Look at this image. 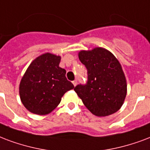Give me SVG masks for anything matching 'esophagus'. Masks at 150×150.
<instances>
[{"label":"esophagus","mask_w":150,"mask_h":150,"mask_svg":"<svg viewBox=\"0 0 150 150\" xmlns=\"http://www.w3.org/2000/svg\"><path fill=\"white\" fill-rule=\"evenodd\" d=\"M72 83H73V85L75 86L77 85V81H76V80H74V81L72 82Z\"/></svg>","instance_id":"obj_1"}]
</instances>
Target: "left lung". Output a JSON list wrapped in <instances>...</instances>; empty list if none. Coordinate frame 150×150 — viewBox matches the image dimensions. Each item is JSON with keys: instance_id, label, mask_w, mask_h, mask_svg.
<instances>
[{"instance_id": "obj_1", "label": "left lung", "mask_w": 150, "mask_h": 150, "mask_svg": "<svg viewBox=\"0 0 150 150\" xmlns=\"http://www.w3.org/2000/svg\"><path fill=\"white\" fill-rule=\"evenodd\" d=\"M79 58L87 69L86 85L74 88L90 112L107 116L122 107L127 95V80L120 63L106 49L81 50Z\"/></svg>"}]
</instances>
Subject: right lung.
I'll use <instances>...</instances> for the list:
<instances>
[{"label":"right lung","mask_w":150,"mask_h":150,"mask_svg":"<svg viewBox=\"0 0 150 150\" xmlns=\"http://www.w3.org/2000/svg\"><path fill=\"white\" fill-rule=\"evenodd\" d=\"M60 56L46 52L35 58L27 67L19 83V97L27 110L47 115L60 104L67 91L74 86L59 67Z\"/></svg>","instance_id":"obj_1"}]
</instances>
